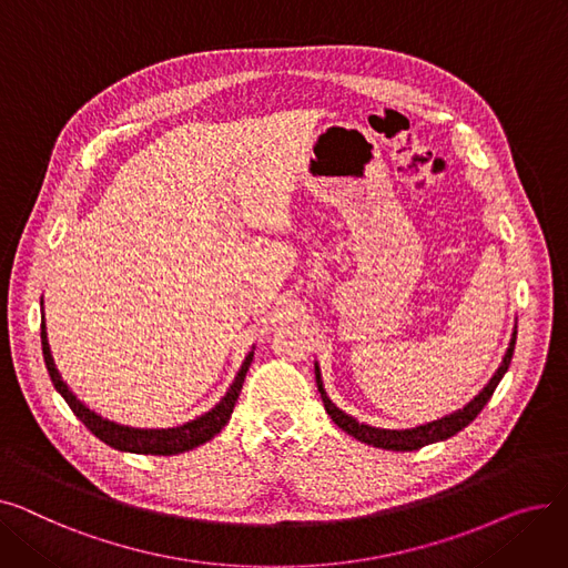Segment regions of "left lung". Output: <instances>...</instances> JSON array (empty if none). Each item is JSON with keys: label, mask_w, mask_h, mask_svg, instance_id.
<instances>
[{"label": "left lung", "mask_w": 568, "mask_h": 568, "mask_svg": "<svg viewBox=\"0 0 568 568\" xmlns=\"http://www.w3.org/2000/svg\"><path fill=\"white\" fill-rule=\"evenodd\" d=\"M516 334H518V326H514L509 347H506V354H504L499 368L488 379L484 389L476 394L463 409H456L452 414L442 416V419H435V422H428V424H422V426H414V428H377V426H368V424L356 422L354 416L343 412L329 398V394H326L324 382H322V371H320L317 362H315V382H317V389H320L326 414H329L332 422L338 428H343L347 435H352L354 439H359L368 446H377V449H386V452H416L426 444H435V442H444V439L454 437L456 433H460L465 426H469L476 419V414H479L486 407L493 392L497 389V384L501 382L504 373L509 371V366H511V356H514V349H516Z\"/></svg>", "instance_id": "8db88e82"}]
</instances>
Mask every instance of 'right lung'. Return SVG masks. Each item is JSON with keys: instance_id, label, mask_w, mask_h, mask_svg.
I'll return each mask as SVG.
<instances>
[{"instance_id": "obj_1", "label": "right lung", "mask_w": 568, "mask_h": 568, "mask_svg": "<svg viewBox=\"0 0 568 568\" xmlns=\"http://www.w3.org/2000/svg\"><path fill=\"white\" fill-rule=\"evenodd\" d=\"M41 311H43V300H41ZM41 347H43V359H45V368L50 373V379L54 384V389L62 394V398L69 403V407L73 409V414L78 419L92 430L101 442H105L108 446L116 452H126V454H142V456H176L195 449V446L209 442L212 437H216L223 426L230 422L234 403L239 398V392H242L244 377L248 373V366L253 362V349L246 354V359L242 364V368L236 371L230 389L225 392V396L195 419L182 424V426H172V428H135V426H126L108 419V416L99 414L97 409L89 407L84 400H80L71 389L69 384L59 375L52 352H50V343H48V332H45V315H41Z\"/></svg>"}]
</instances>
